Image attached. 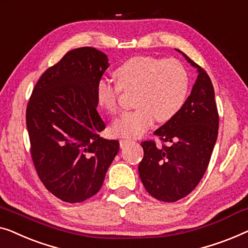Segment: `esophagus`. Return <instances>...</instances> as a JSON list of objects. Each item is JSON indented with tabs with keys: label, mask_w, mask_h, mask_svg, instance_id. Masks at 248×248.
Returning <instances> with one entry per match:
<instances>
[{
	"label": "esophagus",
	"mask_w": 248,
	"mask_h": 248,
	"mask_svg": "<svg viewBox=\"0 0 248 248\" xmlns=\"http://www.w3.org/2000/svg\"><path fill=\"white\" fill-rule=\"evenodd\" d=\"M119 142H120V147H121V148H124L125 145L130 144L131 140H129V139H121V140H120Z\"/></svg>",
	"instance_id": "1"
}]
</instances>
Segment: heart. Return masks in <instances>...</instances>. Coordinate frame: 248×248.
Instances as JSON below:
<instances>
[{"label":"heart","mask_w":248,"mask_h":248,"mask_svg":"<svg viewBox=\"0 0 248 248\" xmlns=\"http://www.w3.org/2000/svg\"><path fill=\"white\" fill-rule=\"evenodd\" d=\"M117 84L101 79L96 84V102L108 113L119 110L121 91L135 92V110L124 113L111 125L118 137L136 138L154 123L173 119L186 103L190 75L186 66L175 58L137 56L118 66L113 72Z\"/></svg>","instance_id":"b5f03b06"}]
</instances>
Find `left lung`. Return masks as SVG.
<instances>
[{
  "label": "left lung",
  "mask_w": 248,
  "mask_h": 248,
  "mask_svg": "<svg viewBox=\"0 0 248 248\" xmlns=\"http://www.w3.org/2000/svg\"><path fill=\"white\" fill-rule=\"evenodd\" d=\"M183 56L198 69L197 81L180 112L154 132L169 146L142 141L144 158L138 166L147 192L164 202H175L195 189L207 170L218 136L219 116L211 79L203 68Z\"/></svg>",
  "instance_id": "left-lung-1"
}]
</instances>
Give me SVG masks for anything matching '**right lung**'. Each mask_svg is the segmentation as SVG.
Here are the masks:
<instances>
[{"label": "right lung", "mask_w": 248, "mask_h": 248, "mask_svg": "<svg viewBox=\"0 0 248 248\" xmlns=\"http://www.w3.org/2000/svg\"><path fill=\"white\" fill-rule=\"evenodd\" d=\"M109 59L92 47L68 51L41 75L27 107L30 151L37 174L49 192L78 203L102 186L119 152V141L100 137L96 84Z\"/></svg>", "instance_id": "add662e5"}]
</instances>
